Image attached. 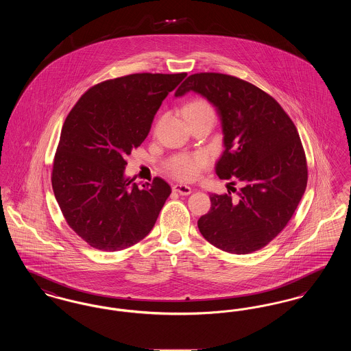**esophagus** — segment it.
<instances>
[{"label":"esophagus","instance_id":"esophagus-1","mask_svg":"<svg viewBox=\"0 0 351 351\" xmlns=\"http://www.w3.org/2000/svg\"><path fill=\"white\" fill-rule=\"evenodd\" d=\"M173 192H178L179 195H183V196H188L192 193V188L188 186V185H184V184H176L172 186Z\"/></svg>","mask_w":351,"mask_h":351}]
</instances>
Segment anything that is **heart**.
I'll return each mask as SVG.
<instances>
[{
	"label": "heart",
	"instance_id": "1",
	"mask_svg": "<svg viewBox=\"0 0 351 351\" xmlns=\"http://www.w3.org/2000/svg\"><path fill=\"white\" fill-rule=\"evenodd\" d=\"M185 117L189 121L200 117L215 118L212 105L205 100H193L185 106ZM206 166V158L204 155H180L168 163V172L180 180H192L199 176L201 169Z\"/></svg>",
	"mask_w": 351,
	"mask_h": 351
}]
</instances>
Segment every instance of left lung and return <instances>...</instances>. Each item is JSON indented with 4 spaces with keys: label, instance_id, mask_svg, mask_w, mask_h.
<instances>
[{
    "label": "left lung",
    "instance_id": "1",
    "mask_svg": "<svg viewBox=\"0 0 351 351\" xmlns=\"http://www.w3.org/2000/svg\"><path fill=\"white\" fill-rule=\"evenodd\" d=\"M196 92L216 106L225 150L219 179L237 178L238 200L210 195V210L197 221L202 237L221 250L250 254L268 245L293 216L308 182L300 136L279 102L230 75H191L175 92Z\"/></svg>",
    "mask_w": 351,
    "mask_h": 351
}]
</instances>
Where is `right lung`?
<instances>
[{
	"mask_svg": "<svg viewBox=\"0 0 351 351\" xmlns=\"http://www.w3.org/2000/svg\"><path fill=\"white\" fill-rule=\"evenodd\" d=\"M186 73H133L88 89L62 128L52 189L69 228L102 251L123 250L150 233L171 186L125 178L126 156L142 145L168 93Z\"/></svg>",
	"mask_w": 351,
	"mask_h": 351,
	"instance_id": "add662e5",
	"label": "right lung"
}]
</instances>
